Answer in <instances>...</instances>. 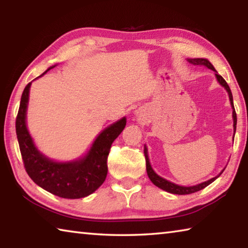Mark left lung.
Masks as SVG:
<instances>
[{"mask_svg":"<svg viewBox=\"0 0 248 248\" xmlns=\"http://www.w3.org/2000/svg\"><path fill=\"white\" fill-rule=\"evenodd\" d=\"M188 61L190 62V63L195 64V65H204L207 66L208 69L215 71L216 72V77L217 82H219L222 86L224 87V89L228 91L229 93V97H230V102H231V106L233 108V127H234V134L235 131H236V112H235V109H234V104H233V96H232V92H231L230 87L228 85V83L225 82V79L221 77L220 74H217V72L215 69V66H213L210 62L207 60V59H202V58H197V59H188ZM234 138V137H233ZM144 156H145V162H146V173H148L149 178L151 179V182H152L155 186H157L158 188H161V189L165 190L167 192H170V194H175V195H189V194H194L196 191H199L201 189H203L210 185L211 183L215 182V180L219 177V176L223 173V170L221 171V173L216 176V177H213L211 179L207 180V182L204 183H201L199 185H196V186H190V187H185V186H179V185H176L174 183H170L169 180L164 179L161 176H158L155 171L153 170L152 166L150 164V161H149V156H148V149H146V146L144 145Z\"/></svg>","mask_w":248,"mask_h":248,"instance_id":"left-lung-1","label":"left lung"}]
</instances>
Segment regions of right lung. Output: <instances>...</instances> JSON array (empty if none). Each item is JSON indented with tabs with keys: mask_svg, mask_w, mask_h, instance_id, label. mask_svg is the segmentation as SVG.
<instances>
[{
	"mask_svg": "<svg viewBox=\"0 0 248 248\" xmlns=\"http://www.w3.org/2000/svg\"><path fill=\"white\" fill-rule=\"evenodd\" d=\"M52 68L54 66L49 68L40 77ZM31 85V82L25 87L16 117V134L28 176L45 190L61 198L78 199L93 194L106 179L109 151L112 142L123 132L127 120L124 117L103 130L84 157L72 162H54L37 150L26 127Z\"/></svg>",
	"mask_w": 248,
	"mask_h": 248,
	"instance_id": "obj_1",
	"label": "right lung"
}]
</instances>
